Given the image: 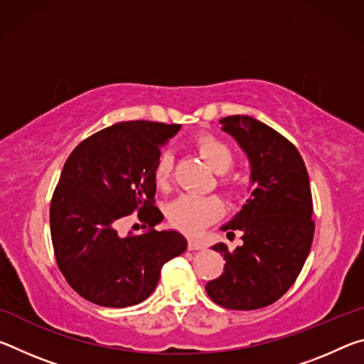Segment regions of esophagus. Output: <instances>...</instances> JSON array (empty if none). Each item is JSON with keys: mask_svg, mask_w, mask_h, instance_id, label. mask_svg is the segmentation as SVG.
<instances>
[{"mask_svg": "<svg viewBox=\"0 0 364 364\" xmlns=\"http://www.w3.org/2000/svg\"><path fill=\"white\" fill-rule=\"evenodd\" d=\"M188 249L189 250H202V249H205V245L199 241H194V239H189Z\"/></svg>", "mask_w": 364, "mask_h": 364, "instance_id": "1", "label": "esophagus"}]
</instances>
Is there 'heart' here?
<instances>
[{"instance_id":"1","label":"heart","mask_w":364,"mask_h":364,"mask_svg":"<svg viewBox=\"0 0 364 364\" xmlns=\"http://www.w3.org/2000/svg\"><path fill=\"white\" fill-rule=\"evenodd\" d=\"M193 146L197 154L208 164V167L218 171L220 186L225 191H232L236 186V178L226 173L234 162L230 146L212 134H200L193 141ZM171 175H173V157L170 152H164L154 167V181L157 188L167 189L170 186ZM221 212H223V207H221L218 197L191 193L180 196L167 207L170 225L186 234L202 232L208 225L220 218Z\"/></svg>"}]
</instances>
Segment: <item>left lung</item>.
Segmentation results:
<instances>
[{
  "label": "left lung",
  "mask_w": 364,
  "mask_h": 364,
  "mask_svg": "<svg viewBox=\"0 0 364 364\" xmlns=\"http://www.w3.org/2000/svg\"><path fill=\"white\" fill-rule=\"evenodd\" d=\"M247 152L254 191L242 210L221 230L241 231L244 244L232 252L213 250L225 268L205 291L228 310H258L281 299L299 278L310 254L315 220L306 167L291 141L249 115L220 120Z\"/></svg>",
  "instance_id": "left-lung-1"
}]
</instances>
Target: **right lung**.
<instances>
[{"mask_svg": "<svg viewBox=\"0 0 364 364\" xmlns=\"http://www.w3.org/2000/svg\"><path fill=\"white\" fill-rule=\"evenodd\" d=\"M180 125L122 122L83 139L65 160L49 207L58 267L70 287L96 305L123 308L146 300L165 263L186 250L176 231H156L154 167L160 146ZM136 213L148 231L120 238L114 228Z\"/></svg>", "mask_w": 364, "mask_h": 364, "instance_id": "1", "label": "right lung"}]
</instances>
